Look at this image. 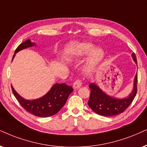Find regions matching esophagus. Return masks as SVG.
Here are the masks:
<instances>
[{
	"instance_id": "34e87169",
	"label": "esophagus",
	"mask_w": 147,
	"mask_h": 147,
	"mask_svg": "<svg viewBox=\"0 0 147 147\" xmlns=\"http://www.w3.org/2000/svg\"><path fill=\"white\" fill-rule=\"evenodd\" d=\"M82 85V82H81V79H77L73 83V87L75 89H78Z\"/></svg>"
}]
</instances>
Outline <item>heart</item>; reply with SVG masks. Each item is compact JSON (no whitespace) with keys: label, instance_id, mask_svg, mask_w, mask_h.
<instances>
[{"label":"heart","instance_id":"heart-1","mask_svg":"<svg viewBox=\"0 0 147 147\" xmlns=\"http://www.w3.org/2000/svg\"><path fill=\"white\" fill-rule=\"evenodd\" d=\"M92 52L86 66L87 71H91L101 62L105 56V53L102 49L98 48L95 49V46L91 43L72 44L68 46L66 53L69 58L84 56L85 55Z\"/></svg>","mask_w":147,"mask_h":147}]
</instances>
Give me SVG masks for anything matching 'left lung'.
Wrapping results in <instances>:
<instances>
[{
  "instance_id": "left-lung-1",
  "label": "left lung",
  "mask_w": 147,
  "mask_h": 147,
  "mask_svg": "<svg viewBox=\"0 0 147 147\" xmlns=\"http://www.w3.org/2000/svg\"><path fill=\"white\" fill-rule=\"evenodd\" d=\"M131 56L137 64L135 53H133ZM137 82L138 75L136 74L134 78L132 92L127 98L123 99H117L111 97L104 93L95 83H91L89 85L91 90L90 99L88 101L89 107L97 114L105 117L114 116L122 113L131 105L136 95Z\"/></svg>"
}]
</instances>
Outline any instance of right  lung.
I'll list each match as a JSON object with an SVG mask.
<instances>
[{
  "instance_id": "right-lung-1",
  "label": "right lung",
  "mask_w": 147,
  "mask_h": 147,
  "mask_svg": "<svg viewBox=\"0 0 147 147\" xmlns=\"http://www.w3.org/2000/svg\"><path fill=\"white\" fill-rule=\"evenodd\" d=\"M34 45L28 39L22 42L17 47L15 53L20 50ZM15 55L13 56L14 58ZM11 90L15 97L20 104V105L28 112L39 117H47L56 114L60 111L66 102L68 96L73 91L71 86H68L65 83L55 84L49 90V92L42 98L33 100H26L21 97L16 92L11 85Z\"/></svg>"
}]
</instances>
